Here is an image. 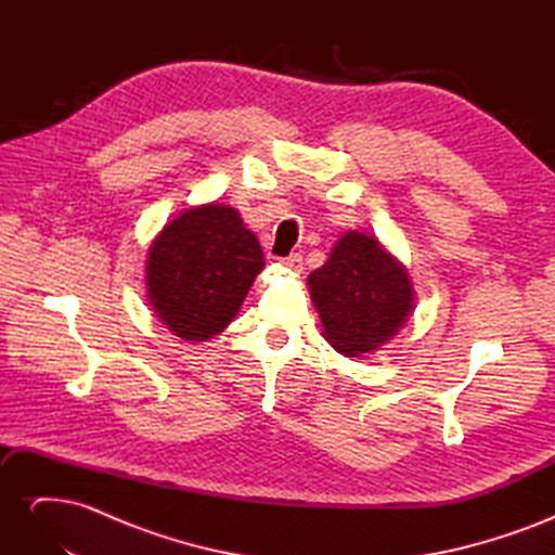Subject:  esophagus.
Segmentation results:
<instances>
[{
  "mask_svg": "<svg viewBox=\"0 0 555 555\" xmlns=\"http://www.w3.org/2000/svg\"><path fill=\"white\" fill-rule=\"evenodd\" d=\"M280 263H282V266H287L289 271H294V273H300V271H304V259H300V255H289V257H284V259H280Z\"/></svg>",
  "mask_w": 555,
  "mask_h": 555,
  "instance_id": "obj_1",
  "label": "esophagus"
}]
</instances>
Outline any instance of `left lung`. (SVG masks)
Wrapping results in <instances>:
<instances>
[{
	"label": "left lung",
	"instance_id": "1",
	"mask_svg": "<svg viewBox=\"0 0 555 555\" xmlns=\"http://www.w3.org/2000/svg\"><path fill=\"white\" fill-rule=\"evenodd\" d=\"M308 292L324 338L349 359L393 340L416 308L408 268L361 231H345L335 241L326 263L308 275Z\"/></svg>",
	"mask_w": 555,
	"mask_h": 555
}]
</instances>
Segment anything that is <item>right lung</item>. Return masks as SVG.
Here are the masks:
<instances>
[{
	"label": "right lung",
	"instance_id": "add662e5",
	"mask_svg": "<svg viewBox=\"0 0 555 555\" xmlns=\"http://www.w3.org/2000/svg\"><path fill=\"white\" fill-rule=\"evenodd\" d=\"M263 263L236 208L215 201L190 206L147 247V304L180 340L206 343L233 322Z\"/></svg>",
	"mask_w": 555,
	"mask_h": 555
}]
</instances>
